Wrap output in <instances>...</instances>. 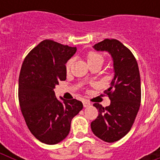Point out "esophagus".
Returning a JSON list of instances; mask_svg holds the SVG:
<instances>
[{
    "instance_id": "34e87169",
    "label": "esophagus",
    "mask_w": 160,
    "mask_h": 160,
    "mask_svg": "<svg viewBox=\"0 0 160 160\" xmlns=\"http://www.w3.org/2000/svg\"><path fill=\"white\" fill-rule=\"evenodd\" d=\"M90 105H91V103H90V102L87 101V100H84V101H83V107H87Z\"/></svg>"
}]
</instances>
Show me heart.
I'll return each instance as SVG.
<instances>
[{"label": "heart", "instance_id": "1", "mask_svg": "<svg viewBox=\"0 0 160 160\" xmlns=\"http://www.w3.org/2000/svg\"><path fill=\"white\" fill-rule=\"evenodd\" d=\"M87 59L89 65L94 64V63H101V64L102 65L103 62H104V58L102 57V55L93 51L88 53V54H87ZM73 61L72 58L67 61V62L66 63V71H70V68H71L72 66H73Z\"/></svg>", "mask_w": 160, "mask_h": 160}]
</instances>
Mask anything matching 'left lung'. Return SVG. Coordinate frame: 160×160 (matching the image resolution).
Listing matches in <instances>:
<instances>
[{
	"label": "left lung",
	"instance_id": "8db88e82",
	"mask_svg": "<svg viewBox=\"0 0 160 160\" xmlns=\"http://www.w3.org/2000/svg\"><path fill=\"white\" fill-rule=\"evenodd\" d=\"M94 48L111 53L115 73L111 87L103 92L111 99V104L103 107L94 103L98 115L90 126L98 138L114 142L129 132L140 107L139 70L131 50L116 39H105L95 44Z\"/></svg>",
	"mask_w": 160,
	"mask_h": 160
}]
</instances>
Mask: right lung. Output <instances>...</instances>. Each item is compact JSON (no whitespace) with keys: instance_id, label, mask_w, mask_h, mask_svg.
Wrapping results in <instances>:
<instances>
[{"instance_id":"add662e5","label":"right lung","mask_w":160,"mask_h":160,"mask_svg":"<svg viewBox=\"0 0 160 160\" xmlns=\"http://www.w3.org/2000/svg\"><path fill=\"white\" fill-rule=\"evenodd\" d=\"M76 47L42 41L29 52L19 75L18 99L25 123L32 135L43 143L62 141L70 132L71 120L82 109L73 98L58 101L53 89L66 79L65 64L75 53Z\"/></svg>"}]
</instances>
